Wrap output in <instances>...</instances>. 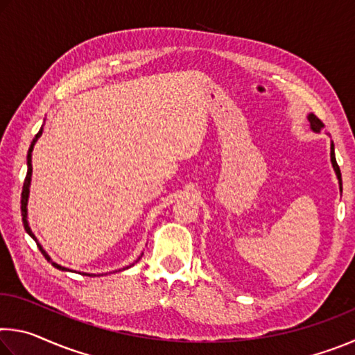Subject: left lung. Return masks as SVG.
<instances>
[{
	"label": "left lung",
	"instance_id": "left-lung-1",
	"mask_svg": "<svg viewBox=\"0 0 355 355\" xmlns=\"http://www.w3.org/2000/svg\"><path fill=\"white\" fill-rule=\"evenodd\" d=\"M309 120H310V125H311V128H313V131H320V130L324 127V123L321 122L320 119H318V117L315 116V114H310V116H309ZM330 159H332L334 169H335V172H336V177H338V182H340V189H341V172H340V167H338V164H336V159H335L334 144H332V147H330Z\"/></svg>",
	"mask_w": 355,
	"mask_h": 355
}]
</instances>
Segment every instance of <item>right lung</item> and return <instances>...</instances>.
Returning a JSON list of instances; mask_svg holds the SVG:
<instances>
[{
	"label": "right lung",
	"mask_w": 355,
	"mask_h": 355,
	"mask_svg": "<svg viewBox=\"0 0 355 355\" xmlns=\"http://www.w3.org/2000/svg\"><path fill=\"white\" fill-rule=\"evenodd\" d=\"M40 135H42V128H40V131L37 135H35V137L33 139V142H31V147H29V150H28V172H26V178H25V183H23V191H21V216H23V225H25V230L29 233V236H33V239L35 243H37V239H35V236H34V233L31 232V228H29V225H28V220H26V214H28V209H26V205H28V196H29V183H31V173H33V164H31V153H33V148H34V144H35V141L39 139L40 137ZM39 245V249H40V252H42V255H44L48 261H50V257L46 255V252L42 249V245L40 244H37ZM53 266L55 268H58V269H62V271H65V268H62V266H59V264H56V263H51ZM91 275V274H89Z\"/></svg>",
	"instance_id": "add662e5"
}]
</instances>
